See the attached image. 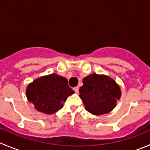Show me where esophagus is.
Here are the masks:
<instances>
[{
  "label": "esophagus",
  "mask_w": 150,
  "mask_h": 150,
  "mask_svg": "<svg viewBox=\"0 0 150 150\" xmlns=\"http://www.w3.org/2000/svg\"><path fill=\"white\" fill-rule=\"evenodd\" d=\"M73 89H74V91H75V93H78V90H79V88H78V86H75V87H74Z\"/></svg>",
  "instance_id": "esophagus-1"
}]
</instances>
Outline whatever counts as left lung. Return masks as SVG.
Masks as SVG:
<instances>
[{
  "instance_id": "left-lung-1",
  "label": "left lung",
  "mask_w": 150,
  "mask_h": 150,
  "mask_svg": "<svg viewBox=\"0 0 150 150\" xmlns=\"http://www.w3.org/2000/svg\"><path fill=\"white\" fill-rule=\"evenodd\" d=\"M79 92L87 111L102 115L111 111L121 97V89L114 80L104 75L93 73L83 80Z\"/></svg>"
}]
</instances>
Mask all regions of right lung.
Here are the masks:
<instances>
[{
	"label": "right lung",
	"mask_w": 150,
	"mask_h": 150,
	"mask_svg": "<svg viewBox=\"0 0 150 150\" xmlns=\"http://www.w3.org/2000/svg\"><path fill=\"white\" fill-rule=\"evenodd\" d=\"M74 93L67 80L56 73L34 80L26 88L28 100L38 111L46 114H53L62 108L67 97Z\"/></svg>",
	"instance_id": "1"
}]
</instances>
